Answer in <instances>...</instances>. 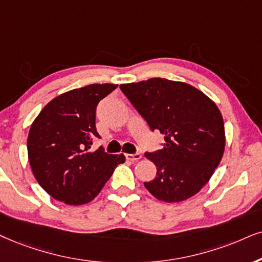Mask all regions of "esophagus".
Returning a JSON list of instances; mask_svg holds the SVG:
<instances>
[{
  "label": "esophagus",
  "instance_id": "esophagus-1",
  "mask_svg": "<svg viewBox=\"0 0 262 262\" xmlns=\"http://www.w3.org/2000/svg\"><path fill=\"white\" fill-rule=\"evenodd\" d=\"M125 158L129 161H139L141 158V154H139V152H137V154H132V155H125Z\"/></svg>",
  "mask_w": 262,
  "mask_h": 262
}]
</instances>
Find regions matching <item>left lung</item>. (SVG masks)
Here are the masks:
<instances>
[{
  "label": "left lung",
  "instance_id": "left-lung-1",
  "mask_svg": "<svg viewBox=\"0 0 262 262\" xmlns=\"http://www.w3.org/2000/svg\"><path fill=\"white\" fill-rule=\"evenodd\" d=\"M120 88L151 130L164 135L162 150L145 152L157 168L154 180L144 183L147 191L168 203L196 194L225 150L224 120L214 101L190 84L165 78Z\"/></svg>",
  "mask_w": 262,
  "mask_h": 262
}]
</instances>
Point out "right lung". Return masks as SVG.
<instances>
[{"mask_svg": "<svg viewBox=\"0 0 262 262\" xmlns=\"http://www.w3.org/2000/svg\"><path fill=\"white\" fill-rule=\"evenodd\" d=\"M117 84H89L48 102L30 128L28 155L32 173L57 201L81 205L94 200L125 157L108 155L102 146L92 152L99 101Z\"/></svg>", "mask_w": 262, "mask_h": 262, "instance_id": "obj_1", "label": "right lung"}]
</instances>
